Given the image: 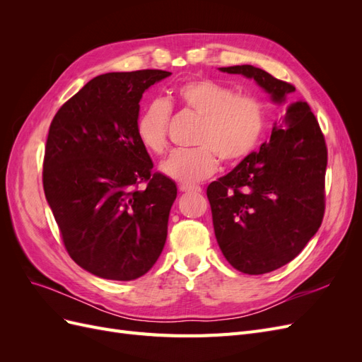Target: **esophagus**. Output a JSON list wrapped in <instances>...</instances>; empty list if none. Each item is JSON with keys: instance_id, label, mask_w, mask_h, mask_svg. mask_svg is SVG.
Here are the masks:
<instances>
[{"instance_id": "esophagus-1", "label": "esophagus", "mask_w": 362, "mask_h": 362, "mask_svg": "<svg viewBox=\"0 0 362 362\" xmlns=\"http://www.w3.org/2000/svg\"><path fill=\"white\" fill-rule=\"evenodd\" d=\"M180 192H194V193H199L202 189L199 185H189V184H180Z\"/></svg>"}]
</instances>
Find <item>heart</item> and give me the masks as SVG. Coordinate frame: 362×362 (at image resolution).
Masks as SVG:
<instances>
[{
  "mask_svg": "<svg viewBox=\"0 0 362 362\" xmlns=\"http://www.w3.org/2000/svg\"><path fill=\"white\" fill-rule=\"evenodd\" d=\"M175 101L201 117L194 148L177 149L160 163L166 177L182 182H199L217 168V157L235 163L258 145L264 129V108L250 96H238L211 80H192L173 90ZM168 107L154 103L137 120L140 144L156 156L168 148Z\"/></svg>",
  "mask_w": 362,
  "mask_h": 362,
  "instance_id": "obj_1",
  "label": "heart"
}]
</instances>
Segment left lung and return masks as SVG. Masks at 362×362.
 I'll list each match as a JSON object with an SVG mask.
<instances>
[{"mask_svg": "<svg viewBox=\"0 0 362 362\" xmlns=\"http://www.w3.org/2000/svg\"><path fill=\"white\" fill-rule=\"evenodd\" d=\"M218 71L252 78L282 107L269 144L206 189L223 257L240 272L262 275L298 257L319 231L326 144L310 105L291 101L294 86L250 64Z\"/></svg>", "mask_w": 362, "mask_h": 362, "instance_id": "left-lung-1", "label": "left lung"}]
</instances>
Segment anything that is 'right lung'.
<instances>
[{
  "label": "right lung",
  "instance_id": "add662e5",
  "mask_svg": "<svg viewBox=\"0 0 362 362\" xmlns=\"http://www.w3.org/2000/svg\"><path fill=\"white\" fill-rule=\"evenodd\" d=\"M170 72L98 75L54 116L43 190L71 258L95 276L133 281L156 264L177 185L137 136L141 95Z\"/></svg>",
  "mask_w": 362,
  "mask_h": 362
}]
</instances>
